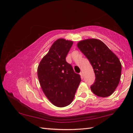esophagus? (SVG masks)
<instances>
[{"instance_id": "34e87169", "label": "esophagus", "mask_w": 133, "mask_h": 133, "mask_svg": "<svg viewBox=\"0 0 133 133\" xmlns=\"http://www.w3.org/2000/svg\"><path fill=\"white\" fill-rule=\"evenodd\" d=\"M79 74H80V75L81 76V77L83 78V72H81Z\"/></svg>"}]
</instances>
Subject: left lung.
Instances as JSON below:
<instances>
[{
    "label": "left lung",
    "instance_id": "obj_1",
    "mask_svg": "<svg viewBox=\"0 0 133 133\" xmlns=\"http://www.w3.org/2000/svg\"><path fill=\"white\" fill-rule=\"evenodd\" d=\"M77 46L94 69L95 80L90 87L92 92L101 97L111 95L121 79L122 65L119 58L103 42L97 39L79 41Z\"/></svg>",
    "mask_w": 133,
    "mask_h": 133
}]
</instances>
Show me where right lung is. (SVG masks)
<instances>
[{
  "instance_id": "obj_1",
  "label": "right lung",
  "mask_w": 133,
  "mask_h": 133,
  "mask_svg": "<svg viewBox=\"0 0 133 133\" xmlns=\"http://www.w3.org/2000/svg\"><path fill=\"white\" fill-rule=\"evenodd\" d=\"M72 44L71 41L57 39L38 67L41 88L48 99L56 107H66L72 102L81 81L80 75L66 61Z\"/></svg>"
}]
</instances>
